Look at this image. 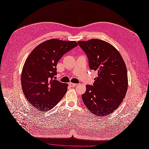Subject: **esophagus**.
<instances>
[{
    "label": "esophagus",
    "instance_id": "esophagus-1",
    "mask_svg": "<svg viewBox=\"0 0 149 149\" xmlns=\"http://www.w3.org/2000/svg\"><path fill=\"white\" fill-rule=\"evenodd\" d=\"M68 86H69L70 87H75V86H76V84H74V83L70 82V83L68 84Z\"/></svg>",
    "mask_w": 149,
    "mask_h": 149
}]
</instances>
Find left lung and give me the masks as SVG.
Masks as SVG:
<instances>
[{
  "mask_svg": "<svg viewBox=\"0 0 149 149\" xmlns=\"http://www.w3.org/2000/svg\"><path fill=\"white\" fill-rule=\"evenodd\" d=\"M77 43L87 56L89 68L97 72L93 86H86L83 102L92 114L110 115L118 109L127 93L125 62L117 49L107 42L92 39Z\"/></svg>",
  "mask_w": 149,
  "mask_h": 149,
  "instance_id": "8db88e82",
  "label": "left lung"
}]
</instances>
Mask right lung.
Returning <instances> with one entry per match:
<instances>
[{
  "label": "right lung",
  "instance_id": "1",
  "mask_svg": "<svg viewBox=\"0 0 149 149\" xmlns=\"http://www.w3.org/2000/svg\"><path fill=\"white\" fill-rule=\"evenodd\" d=\"M77 46L75 41L52 39L38 45L27 58L21 75L27 101L41 111L52 109L66 93L68 84L54 79L57 63L63 55Z\"/></svg>",
  "mask_w": 149,
  "mask_h": 149
}]
</instances>
